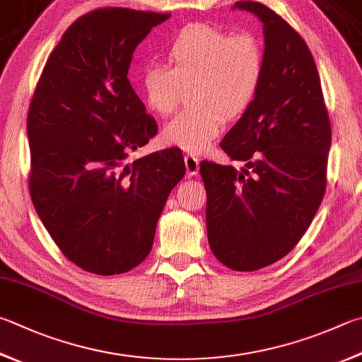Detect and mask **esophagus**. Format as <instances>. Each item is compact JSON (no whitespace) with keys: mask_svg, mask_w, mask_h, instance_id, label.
<instances>
[{"mask_svg":"<svg viewBox=\"0 0 362 362\" xmlns=\"http://www.w3.org/2000/svg\"><path fill=\"white\" fill-rule=\"evenodd\" d=\"M185 168H187V175L193 177L199 173V158L193 153L185 155Z\"/></svg>","mask_w":362,"mask_h":362,"instance_id":"esophagus-1","label":"esophagus"}]
</instances>
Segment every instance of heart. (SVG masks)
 Returning <instances> with one entry per match:
<instances>
[{"instance_id":"heart-1","label":"heart","mask_w":362,"mask_h":362,"mask_svg":"<svg viewBox=\"0 0 362 362\" xmlns=\"http://www.w3.org/2000/svg\"><path fill=\"white\" fill-rule=\"evenodd\" d=\"M168 66L142 69L137 87L148 110L173 114L182 87H192L194 107L164 124L163 141L188 152H204L233 118L252 106L264 77V50L250 33L193 23L182 28L166 47Z\"/></svg>"}]
</instances>
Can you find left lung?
Returning a JSON list of instances; mask_svg holds the SVG:
<instances>
[{"label": "left lung", "instance_id": "1", "mask_svg": "<svg viewBox=\"0 0 362 362\" xmlns=\"http://www.w3.org/2000/svg\"><path fill=\"white\" fill-rule=\"evenodd\" d=\"M259 18L264 77L255 101L223 137L233 166L202 161L209 245L233 271H258L286 256L326 192L331 123L317 64L298 33L267 6L238 1Z\"/></svg>", "mask_w": 362, "mask_h": 362}]
</instances>
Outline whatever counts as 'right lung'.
I'll return each mask as SVG.
<instances>
[{
	"instance_id": "obj_1",
	"label": "right lung",
	"mask_w": 362,
	"mask_h": 362,
	"mask_svg": "<svg viewBox=\"0 0 362 362\" xmlns=\"http://www.w3.org/2000/svg\"><path fill=\"white\" fill-rule=\"evenodd\" d=\"M169 14L104 8L64 31L28 110L33 206L66 258L98 275L147 258L168 196L185 175L179 148L124 163L158 133L128 81L133 54Z\"/></svg>"
}]
</instances>
